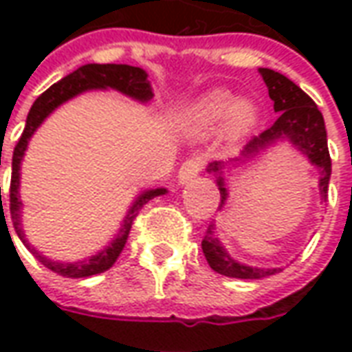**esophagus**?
<instances>
[{
    "mask_svg": "<svg viewBox=\"0 0 352 352\" xmlns=\"http://www.w3.org/2000/svg\"><path fill=\"white\" fill-rule=\"evenodd\" d=\"M201 168H204V158L201 156L188 158L179 169V184H188L190 181H194L201 171Z\"/></svg>",
    "mask_w": 352,
    "mask_h": 352,
    "instance_id": "1",
    "label": "esophagus"
}]
</instances>
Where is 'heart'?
<instances>
[{
  "mask_svg": "<svg viewBox=\"0 0 352 352\" xmlns=\"http://www.w3.org/2000/svg\"><path fill=\"white\" fill-rule=\"evenodd\" d=\"M188 128L194 135L206 138L224 126L230 138H243L258 122V109L249 100H237L224 88L201 94L186 109Z\"/></svg>",
  "mask_w": 352,
  "mask_h": 352,
  "instance_id": "b5f03b06",
  "label": "heart"
}]
</instances>
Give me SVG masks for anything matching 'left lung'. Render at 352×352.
Segmentation results:
<instances>
[{
	"label": "left lung",
	"mask_w": 352,
	"mask_h": 352,
	"mask_svg": "<svg viewBox=\"0 0 352 352\" xmlns=\"http://www.w3.org/2000/svg\"><path fill=\"white\" fill-rule=\"evenodd\" d=\"M258 73L267 87L270 98L273 100V111L279 113V118L260 135H254L243 146L239 156L230 158L228 162H211L207 166V173L214 177L217 186L221 190L219 209H222L228 199L226 183H228L232 171L243 168L249 162L256 160L260 154H264L267 148H272L283 141H287L296 151H300L311 162V166L318 169V190H320V198L326 199L328 181L332 175V160H330V153H328V139H326L322 113L318 111L315 101L288 77L273 72V69H267V67H260ZM214 230H217V224L211 222L206 237L201 241L204 254L213 272L226 275V277H234V279H262V277L275 275L283 270V267H256V265L237 262L224 249V245L217 237Z\"/></svg>",
	"instance_id": "left-lung-1"
}]
</instances>
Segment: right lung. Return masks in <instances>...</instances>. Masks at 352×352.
<instances>
[{
	"instance_id": "add662e5",
	"label": "right lung",
	"mask_w": 352,
	"mask_h": 352,
	"mask_svg": "<svg viewBox=\"0 0 352 352\" xmlns=\"http://www.w3.org/2000/svg\"><path fill=\"white\" fill-rule=\"evenodd\" d=\"M90 90H116V92L128 96L131 100L139 101V103H148L153 100V87L148 82V75L145 69L141 67H133V65L126 64H87L80 65L79 69H75L69 75H65L64 79L58 80L56 85H52L49 90L34 101V105L30 109L26 118V128L20 135L19 143L14 146L12 153V175H11V188H9V209H11V219L14 232L19 234L20 241L26 245L28 251L34 254L35 258L39 260L45 267H49L50 272L58 273L62 277H72V279H80V277H90V275H98L109 270L115 264L116 258L120 256L124 245L128 241V234H130L133 219L138 217L139 209L145 206L148 199L156 198V196H164L166 188H151V190H143L138 198L133 199V204L128 209V213L124 217L120 230L111 243L105 245L100 252H96L92 256L85 260H77V262H60V260H52L45 256L43 252L35 249L34 245L30 243L24 234V226H22V201H20V166L26 154L28 143L34 135L37 128L45 122V118L56 111L60 105H64L65 101L77 98L80 94L90 92ZM0 201H1V186H0ZM5 217V214H3ZM7 224V222H5ZM9 230V228H7Z\"/></svg>"
}]
</instances>
